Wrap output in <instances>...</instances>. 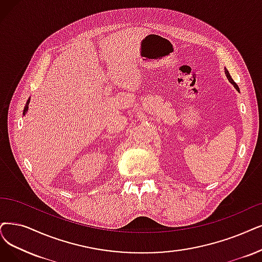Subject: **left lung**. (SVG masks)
<instances>
[{
	"mask_svg": "<svg viewBox=\"0 0 262 262\" xmlns=\"http://www.w3.org/2000/svg\"><path fill=\"white\" fill-rule=\"evenodd\" d=\"M225 73H226V75H227V78H228V79H229V81H230V82H231V83H232V85H233V86H234V88H235V89H236V90H237V91H239V89H238V87H237V85H236V83H235V82H234V80H233V79H232V78H231V76H230V74H229V72H228V71H227V70H225Z\"/></svg>",
	"mask_w": 262,
	"mask_h": 262,
	"instance_id": "obj_1",
	"label": "left lung"
}]
</instances>
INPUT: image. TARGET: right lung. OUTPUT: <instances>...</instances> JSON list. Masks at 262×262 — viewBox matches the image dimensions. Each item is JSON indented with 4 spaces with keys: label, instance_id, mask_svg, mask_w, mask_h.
I'll list each match as a JSON object with an SVG mask.
<instances>
[{
    "label": "right lung",
    "instance_id": "add662e5",
    "mask_svg": "<svg viewBox=\"0 0 262 262\" xmlns=\"http://www.w3.org/2000/svg\"><path fill=\"white\" fill-rule=\"evenodd\" d=\"M29 103H30V99L27 101L26 103V106H25V110H24V115H26V113L28 112V108H29Z\"/></svg>",
    "mask_w": 262,
    "mask_h": 262
}]
</instances>
